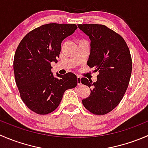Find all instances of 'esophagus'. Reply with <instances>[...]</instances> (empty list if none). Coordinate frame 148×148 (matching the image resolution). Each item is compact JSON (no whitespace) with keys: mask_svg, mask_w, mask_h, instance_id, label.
Returning a JSON list of instances; mask_svg holds the SVG:
<instances>
[{"mask_svg":"<svg viewBox=\"0 0 148 148\" xmlns=\"http://www.w3.org/2000/svg\"><path fill=\"white\" fill-rule=\"evenodd\" d=\"M81 77L80 76H77V84H78L79 86L82 85V82H81Z\"/></svg>","mask_w":148,"mask_h":148,"instance_id":"34e87169","label":"esophagus"}]
</instances>
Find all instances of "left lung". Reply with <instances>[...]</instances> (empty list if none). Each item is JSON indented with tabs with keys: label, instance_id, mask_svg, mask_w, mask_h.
<instances>
[{
	"label": "left lung",
	"instance_id": "8db88e82",
	"mask_svg": "<svg viewBox=\"0 0 148 148\" xmlns=\"http://www.w3.org/2000/svg\"><path fill=\"white\" fill-rule=\"evenodd\" d=\"M78 27L91 41L87 65L99 73L95 82L81 79L91 88L90 95L82 99V104L93 114H105L118 105L127 89L132 66L130 52L123 38L104 25Z\"/></svg>",
	"mask_w": 148,
	"mask_h": 148
}]
</instances>
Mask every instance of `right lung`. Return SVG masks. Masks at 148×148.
<instances>
[{"instance_id": "obj_1", "label": "right lung", "mask_w": 148, "mask_h": 148, "mask_svg": "<svg viewBox=\"0 0 148 148\" xmlns=\"http://www.w3.org/2000/svg\"><path fill=\"white\" fill-rule=\"evenodd\" d=\"M76 24L49 23L35 28L18 46L13 60L15 79L21 97L34 112L47 114L54 111L66 90L77 84V76L51 72V63H57L61 44L77 30Z\"/></svg>"}]
</instances>
